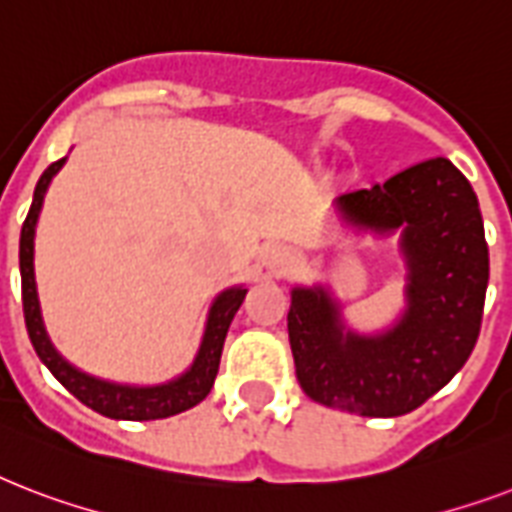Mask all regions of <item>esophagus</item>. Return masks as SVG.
<instances>
[{"label": "esophagus", "mask_w": 512, "mask_h": 512, "mask_svg": "<svg viewBox=\"0 0 512 512\" xmlns=\"http://www.w3.org/2000/svg\"><path fill=\"white\" fill-rule=\"evenodd\" d=\"M295 265H297V257L295 252L289 247H273L268 255H265V268H268V273L271 276H287V273L295 271Z\"/></svg>", "instance_id": "esophagus-1"}]
</instances>
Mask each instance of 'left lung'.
Segmentation results:
<instances>
[{"label":"left lung","mask_w":512,"mask_h":512,"mask_svg":"<svg viewBox=\"0 0 512 512\" xmlns=\"http://www.w3.org/2000/svg\"><path fill=\"white\" fill-rule=\"evenodd\" d=\"M348 231L398 236L404 311L382 332H356L324 284L292 287L287 329L300 388L313 401L361 414L414 412L460 372L476 348L489 284L484 220L468 177L438 156L388 183L335 201Z\"/></svg>","instance_id":"1"}]
</instances>
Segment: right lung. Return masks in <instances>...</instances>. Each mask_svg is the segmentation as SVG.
I'll return each instance as SVG.
<instances>
[{
	"instance_id": "obj_1",
	"label": "right lung",
	"mask_w": 512,
	"mask_h": 512,
	"mask_svg": "<svg viewBox=\"0 0 512 512\" xmlns=\"http://www.w3.org/2000/svg\"><path fill=\"white\" fill-rule=\"evenodd\" d=\"M63 164H66V156L58 159L55 164H50L42 172V177H39V183L34 188V201H31V209H28L26 223L20 228L23 316H26V329L31 342H34L36 356L42 358V364L55 374V380L68 393H74L82 404H87L90 409L103 414V417H111V420H164V417H172V414L191 409L199 401H204L209 390H212V385H215L217 366H220V356H223L225 335H228L233 316H236V311L244 303V297H247V289H244V284H236V287L223 289L212 300L199 350H196L191 366L183 374L172 377V380L159 382V385H127V382L100 380V377H92V374L76 369L71 361L60 356V350L52 345L50 335H47L34 273L36 223H39V212H42L44 193H47L52 177L58 175Z\"/></svg>"
}]
</instances>
